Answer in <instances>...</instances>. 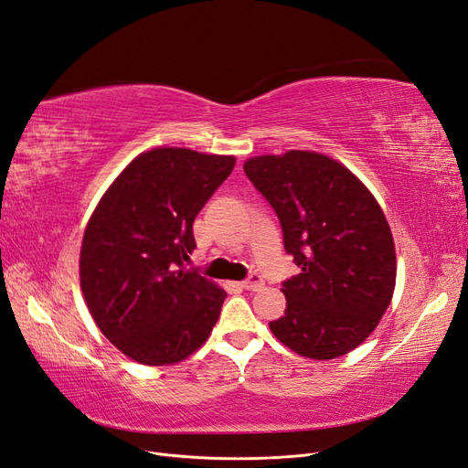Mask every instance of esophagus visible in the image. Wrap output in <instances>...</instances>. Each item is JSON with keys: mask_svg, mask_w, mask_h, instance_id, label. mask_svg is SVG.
Instances as JSON below:
<instances>
[{"mask_svg": "<svg viewBox=\"0 0 468 468\" xmlns=\"http://www.w3.org/2000/svg\"><path fill=\"white\" fill-rule=\"evenodd\" d=\"M241 286L245 291H257V289H261L262 286V277L259 272H250L249 277L241 282Z\"/></svg>", "mask_w": 468, "mask_h": 468, "instance_id": "34e87169", "label": "esophagus"}]
</instances>
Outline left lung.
Returning a JSON list of instances; mask_svg holds the SVG:
<instances>
[{
  "instance_id": "left-lung-1",
  "label": "left lung",
  "mask_w": 468,
  "mask_h": 468,
  "mask_svg": "<svg viewBox=\"0 0 468 468\" xmlns=\"http://www.w3.org/2000/svg\"><path fill=\"white\" fill-rule=\"evenodd\" d=\"M243 170L277 213L284 250L301 272L282 282L284 316L269 322L296 354L332 359L362 344L395 289L386 215L359 179L314 152L259 155Z\"/></svg>"
}]
</instances>
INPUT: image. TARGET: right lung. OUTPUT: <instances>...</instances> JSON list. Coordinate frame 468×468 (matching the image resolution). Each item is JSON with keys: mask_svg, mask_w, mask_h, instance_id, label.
Wrapping results in <instances>:
<instances>
[{"mask_svg": "<svg viewBox=\"0 0 468 468\" xmlns=\"http://www.w3.org/2000/svg\"><path fill=\"white\" fill-rule=\"evenodd\" d=\"M235 165L186 148L140 154L94 209L80 289L101 332L146 366L182 362L207 340L227 292L187 269L194 221Z\"/></svg>", "mask_w": 468, "mask_h": 468, "instance_id": "right-lung-1", "label": "right lung"}]
</instances>
